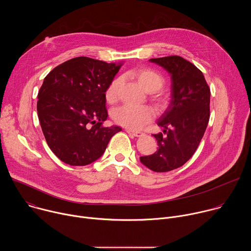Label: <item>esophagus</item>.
I'll list each match as a JSON object with an SVG mask.
<instances>
[{
  "label": "esophagus",
  "mask_w": 251,
  "mask_h": 251,
  "mask_svg": "<svg viewBox=\"0 0 251 251\" xmlns=\"http://www.w3.org/2000/svg\"><path fill=\"white\" fill-rule=\"evenodd\" d=\"M126 132H127L128 134H131V135L135 136V137H142V136H144V135H145L144 133H142V132H139V131H133V130H130V129H126Z\"/></svg>",
  "instance_id": "34e87169"
}]
</instances>
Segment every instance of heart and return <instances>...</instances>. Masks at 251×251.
<instances>
[{
	"mask_svg": "<svg viewBox=\"0 0 251 251\" xmlns=\"http://www.w3.org/2000/svg\"><path fill=\"white\" fill-rule=\"evenodd\" d=\"M142 87L149 92L158 91L164 84L163 76L151 68H142L135 73ZM121 84L120 78L113 79L105 90V98L109 103L117 100ZM155 111L150 106L125 104L113 111V119L118 124L130 130H139L155 118Z\"/></svg>",
	"mask_w": 251,
	"mask_h": 251,
	"instance_id": "heart-1",
	"label": "heart"
}]
</instances>
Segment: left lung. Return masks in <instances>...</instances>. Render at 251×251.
I'll return each mask as SVG.
<instances>
[{
	"label": "left lung",
	"instance_id": "left-lung-1",
	"mask_svg": "<svg viewBox=\"0 0 251 251\" xmlns=\"http://www.w3.org/2000/svg\"><path fill=\"white\" fill-rule=\"evenodd\" d=\"M171 75V103L159 118L163 133L154 134L158 150L140 157L154 172H169L182 167L196 152L209 120L210 89L201 71L187 59L170 55L151 58Z\"/></svg>",
	"mask_w": 251,
	"mask_h": 251
}]
</instances>
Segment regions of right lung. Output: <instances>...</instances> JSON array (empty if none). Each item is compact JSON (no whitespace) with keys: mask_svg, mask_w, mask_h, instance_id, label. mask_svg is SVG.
<instances>
[{"mask_svg":"<svg viewBox=\"0 0 251 251\" xmlns=\"http://www.w3.org/2000/svg\"><path fill=\"white\" fill-rule=\"evenodd\" d=\"M120 66L79 56L57 65L45 77L38 94L39 120L49 147L62 162L91 164L122 130L103 126L108 117L105 90Z\"/></svg>","mask_w":251,"mask_h":251,"instance_id":"obj_1","label":"right lung"}]
</instances>
